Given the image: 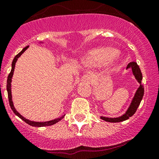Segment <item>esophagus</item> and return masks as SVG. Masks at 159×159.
<instances>
[{
    "label": "esophagus",
    "mask_w": 159,
    "mask_h": 159,
    "mask_svg": "<svg viewBox=\"0 0 159 159\" xmlns=\"http://www.w3.org/2000/svg\"><path fill=\"white\" fill-rule=\"evenodd\" d=\"M92 80H93V79H92V77L89 75H84V76L81 78V81L83 82V83H90L92 82Z\"/></svg>",
    "instance_id": "1"
}]
</instances>
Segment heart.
<instances>
[{"instance_id":"heart-1","label":"heart","mask_w":159,"mask_h":159,"mask_svg":"<svg viewBox=\"0 0 159 159\" xmlns=\"http://www.w3.org/2000/svg\"><path fill=\"white\" fill-rule=\"evenodd\" d=\"M117 54V51L111 48L95 49L89 53L86 60L91 65H104L110 62Z\"/></svg>"}]
</instances>
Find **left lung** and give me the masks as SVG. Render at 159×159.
<instances>
[{"label":"left lung","instance_id":"1","mask_svg":"<svg viewBox=\"0 0 159 159\" xmlns=\"http://www.w3.org/2000/svg\"><path fill=\"white\" fill-rule=\"evenodd\" d=\"M127 69H131L132 70V72L134 76L136 78V80H137L138 83H139V88L137 89V90L135 93V95L133 98L132 101L130 102V105H129V107L127 108V110L126 111V112L123 115L120 116L118 117H103V116H101L100 118L102 120H104L107 122H111V123H117V122H122V121L127 120L129 117H132L133 115L135 114V112L137 110L138 107H139V104H140L142 99H143V95H144V88H143V85H142V80H143V75H142L141 70L139 69V66L137 65L136 62H130L128 64L127 66Z\"/></svg>","mask_w":159,"mask_h":159}]
</instances>
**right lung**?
<instances>
[{
	"instance_id": "right-lung-1",
	"label": "right lung",
	"mask_w": 159,
	"mask_h": 159,
	"mask_svg": "<svg viewBox=\"0 0 159 159\" xmlns=\"http://www.w3.org/2000/svg\"><path fill=\"white\" fill-rule=\"evenodd\" d=\"M40 43H42V42H40ZM29 48V45L25 47L23 50L21 51L18 54H16L15 56V57L13 60V62H12V68H11V73H9L8 75V77H7V94H8V98H9V103H10V106H11L12 111H13V113L16 114V116H18L20 118H21L22 120H24L26 124H30V125L32 126V127H45V126H51L53 125V124H56V123L59 122L60 120H62L64 118V115H63L62 117H58V118H56L52 120H49V121H45V122H36V121H32V120H30L28 119H26L25 117L22 116L16 110L15 108L14 105H13V100H12V93H11V82H12V77H13V72H14V68H15V64H16V61H17V59L20 56L22 55L23 53H24V52L26 50L27 48Z\"/></svg>"
}]
</instances>
